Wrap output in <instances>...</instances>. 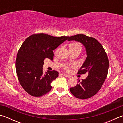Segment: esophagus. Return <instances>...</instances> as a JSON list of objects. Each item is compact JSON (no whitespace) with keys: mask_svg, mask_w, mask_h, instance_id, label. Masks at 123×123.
I'll return each instance as SVG.
<instances>
[{"mask_svg":"<svg viewBox=\"0 0 123 123\" xmlns=\"http://www.w3.org/2000/svg\"><path fill=\"white\" fill-rule=\"evenodd\" d=\"M62 75H63V76H64L67 77V78H70V75H67V74H66L62 73Z\"/></svg>","mask_w":123,"mask_h":123,"instance_id":"1","label":"esophagus"}]
</instances>
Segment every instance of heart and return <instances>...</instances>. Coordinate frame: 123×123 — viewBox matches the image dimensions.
<instances>
[{"label":"heart","instance_id":"1","mask_svg":"<svg viewBox=\"0 0 123 123\" xmlns=\"http://www.w3.org/2000/svg\"><path fill=\"white\" fill-rule=\"evenodd\" d=\"M69 48L70 49H79L81 51L82 49V46L80 43H73L69 45ZM65 69L66 70L68 69V67L67 66L65 67Z\"/></svg>","mask_w":123,"mask_h":123}]
</instances>
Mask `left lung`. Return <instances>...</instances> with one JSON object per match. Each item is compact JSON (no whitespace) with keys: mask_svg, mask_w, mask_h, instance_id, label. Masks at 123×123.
I'll return each mask as SVG.
<instances>
[{"mask_svg":"<svg viewBox=\"0 0 123 123\" xmlns=\"http://www.w3.org/2000/svg\"><path fill=\"white\" fill-rule=\"evenodd\" d=\"M68 41L79 42L85 47L87 57L78 73H88L82 81L70 88L72 94L77 98L86 99L96 94L106 78L109 67L107 54L102 45L96 39L84 34L68 37Z\"/></svg>","mask_w":123,"mask_h":123,"instance_id":"obj_1","label":"left lung"}]
</instances>
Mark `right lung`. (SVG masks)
<instances>
[{
	"instance_id": "right-lung-1",
	"label": "right lung",
	"mask_w": 123,
	"mask_h": 123,
	"mask_svg": "<svg viewBox=\"0 0 123 123\" xmlns=\"http://www.w3.org/2000/svg\"><path fill=\"white\" fill-rule=\"evenodd\" d=\"M68 36L56 37L45 34H34L23 43L16 60V70L20 85L34 97H41L51 90V83L59 76L56 70L43 73L44 60H53V50Z\"/></svg>"
}]
</instances>
